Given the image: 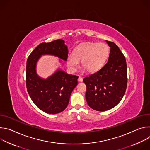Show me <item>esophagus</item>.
Masks as SVG:
<instances>
[{"label": "esophagus", "mask_w": 150, "mask_h": 150, "mask_svg": "<svg viewBox=\"0 0 150 150\" xmlns=\"http://www.w3.org/2000/svg\"><path fill=\"white\" fill-rule=\"evenodd\" d=\"M78 80V81H79V82H82V81H83V78L81 77V76H79Z\"/></svg>", "instance_id": "obj_1"}]
</instances>
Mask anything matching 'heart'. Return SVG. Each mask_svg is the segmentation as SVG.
Returning a JSON list of instances; mask_svg holds the SVG:
<instances>
[{
  "instance_id": "b5f03b06",
  "label": "heart",
  "mask_w": 150,
  "mask_h": 150,
  "mask_svg": "<svg viewBox=\"0 0 150 150\" xmlns=\"http://www.w3.org/2000/svg\"><path fill=\"white\" fill-rule=\"evenodd\" d=\"M109 55V47L103 42L86 43L76 48L74 56H68V66L75 71L79 67V62L82 61L81 67L83 69L87 72L94 73L104 66Z\"/></svg>"
}]
</instances>
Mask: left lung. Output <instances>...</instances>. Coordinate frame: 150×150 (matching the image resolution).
<instances>
[{
  "label": "left lung",
  "instance_id": "obj_1",
  "mask_svg": "<svg viewBox=\"0 0 150 150\" xmlns=\"http://www.w3.org/2000/svg\"><path fill=\"white\" fill-rule=\"evenodd\" d=\"M106 42L110 47L108 62L98 71L83 79L87 86L85 98L88 105L100 112L110 110L119 104L127 83L123 54L115 42Z\"/></svg>",
  "mask_w": 150,
  "mask_h": 150
}]
</instances>
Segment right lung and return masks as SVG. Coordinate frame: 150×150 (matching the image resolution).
Listing matches in <instances>:
<instances>
[{
    "instance_id": "add662e5",
    "label": "right lung",
    "mask_w": 150,
    "mask_h": 150,
    "mask_svg": "<svg viewBox=\"0 0 150 150\" xmlns=\"http://www.w3.org/2000/svg\"><path fill=\"white\" fill-rule=\"evenodd\" d=\"M64 42L57 40L41 42L31 53L27 61V91L38 108L49 114L59 113L66 109L71 93L78 84V76L58 71L48 79H42L36 74V63L42 54H52L67 60L68 51Z\"/></svg>"
}]
</instances>
